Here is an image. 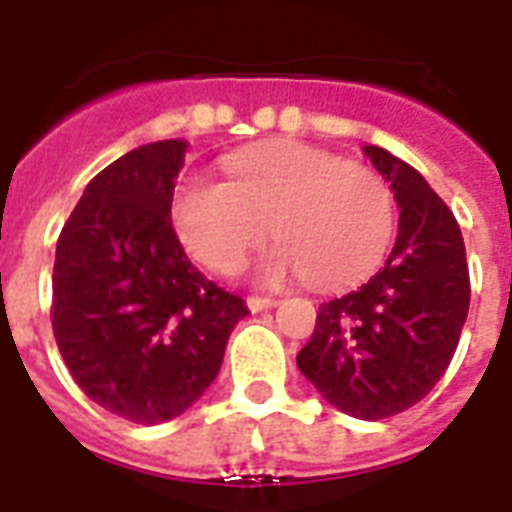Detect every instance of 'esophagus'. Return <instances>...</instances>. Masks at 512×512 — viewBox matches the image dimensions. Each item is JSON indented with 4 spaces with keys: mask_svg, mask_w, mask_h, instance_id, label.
<instances>
[{
    "mask_svg": "<svg viewBox=\"0 0 512 512\" xmlns=\"http://www.w3.org/2000/svg\"><path fill=\"white\" fill-rule=\"evenodd\" d=\"M276 305H279L276 297H247V308L252 313L265 311V308H276Z\"/></svg>",
    "mask_w": 512,
    "mask_h": 512,
    "instance_id": "obj_1",
    "label": "esophagus"
}]
</instances>
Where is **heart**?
Returning a JSON list of instances; mask_svg holds the SVG:
<instances>
[{
    "mask_svg": "<svg viewBox=\"0 0 512 512\" xmlns=\"http://www.w3.org/2000/svg\"><path fill=\"white\" fill-rule=\"evenodd\" d=\"M228 183L185 177L172 196V223L193 260L236 271L268 233L281 244L263 276L303 273L316 287H340L377 268L396 228L388 183L364 164L324 148L281 140L225 159Z\"/></svg>",
    "mask_w": 512,
    "mask_h": 512,
    "instance_id": "heart-1",
    "label": "heart"
}]
</instances>
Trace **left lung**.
<instances>
[{"instance_id": "obj_1", "label": "left lung", "mask_w": 512, "mask_h": 512, "mask_svg": "<svg viewBox=\"0 0 512 512\" xmlns=\"http://www.w3.org/2000/svg\"><path fill=\"white\" fill-rule=\"evenodd\" d=\"M364 154L401 207L396 244L366 284L321 305L297 366L340 412L385 420L446 372L468 319L470 276L460 225L428 180L385 148Z\"/></svg>"}]
</instances>
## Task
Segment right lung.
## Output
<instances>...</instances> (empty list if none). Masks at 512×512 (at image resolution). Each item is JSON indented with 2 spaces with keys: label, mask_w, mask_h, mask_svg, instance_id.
Returning <instances> with one entry per match:
<instances>
[{
  "label": "right lung",
  "mask_w": 512,
  "mask_h": 512,
  "mask_svg": "<svg viewBox=\"0 0 512 512\" xmlns=\"http://www.w3.org/2000/svg\"><path fill=\"white\" fill-rule=\"evenodd\" d=\"M185 148L159 140L108 164L55 249L50 316L60 356L84 396L135 425L196 404L249 313L193 268L172 228Z\"/></svg>",
  "instance_id": "add662e5"
}]
</instances>
